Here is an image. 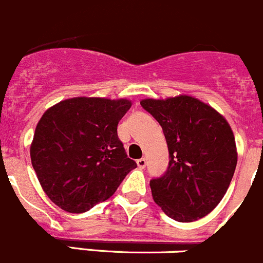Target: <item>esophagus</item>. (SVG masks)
Wrapping results in <instances>:
<instances>
[{
    "label": "esophagus",
    "mask_w": 263,
    "mask_h": 263,
    "mask_svg": "<svg viewBox=\"0 0 263 263\" xmlns=\"http://www.w3.org/2000/svg\"><path fill=\"white\" fill-rule=\"evenodd\" d=\"M136 162H137V166H139L140 168H145V166H146V159H145V157H142V159H139Z\"/></svg>",
    "instance_id": "1"
}]
</instances>
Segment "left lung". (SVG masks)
I'll use <instances>...</instances> for the list:
<instances>
[{"instance_id":"1","label":"left lung","mask_w":263,"mask_h":263,"mask_svg":"<svg viewBox=\"0 0 263 263\" xmlns=\"http://www.w3.org/2000/svg\"><path fill=\"white\" fill-rule=\"evenodd\" d=\"M140 103L162 127L168 148L166 173L150 181L155 203L178 222L205 217L224 197L236 170L231 126L214 108L190 96Z\"/></svg>"}]
</instances>
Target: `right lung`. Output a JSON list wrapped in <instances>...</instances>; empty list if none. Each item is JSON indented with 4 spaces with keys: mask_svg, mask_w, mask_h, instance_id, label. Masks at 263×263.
I'll return each mask as SVG.
<instances>
[{
    "mask_svg": "<svg viewBox=\"0 0 263 263\" xmlns=\"http://www.w3.org/2000/svg\"><path fill=\"white\" fill-rule=\"evenodd\" d=\"M131 104L128 99L76 97L40 118L30 147L31 164L45 194L59 208L89 211L112 197L137 166L117 135Z\"/></svg>",
    "mask_w": 263,
    "mask_h": 263,
    "instance_id": "obj_1",
    "label": "right lung"
}]
</instances>
